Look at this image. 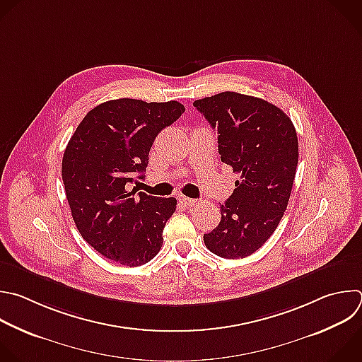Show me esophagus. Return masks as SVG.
<instances>
[{
	"instance_id": "obj_1",
	"label": "esophagus",
	"mask_w": 362,
	"mask_h": 362,
	"mask_svg": "<svg viewBox=\"0 0 362 362\" xmlns=\"http://www.w3.org/2000/svg\"><path fill=\"white\" fill-rule=\"evenodd\" d=\"M179 200H180V203H183L185 206H194V204H197L199 203V200L197 199H190V197H186V196H183V194H180L179 196Z\"/></svg>"
}]
</instances>
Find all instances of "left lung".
<instances>
[{
    "label": "left lung",
    "mask_w": 362,
    "mask_h": 362,
    "mask_svg": "<svg viewBox=\"0 0 362 362\" xmlns=\"http://www.w3.org/2000/svg\"><path fill=\"white\" fill-rule=\"evenodd\" d=\"M193 105L217 131L221 162L240 175L204 245L223 259H245L267 242L287 209L298 163L296 128L276 105L243 93L227 90Z\"/></svg>",
    "instance_id": "8db88e82"
}]
</instances>
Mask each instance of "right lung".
I'll list each match as a JSON object with an SVG mask.
<instances>
[{"label": "right lung", "instance_id": "add662e5", "mask_svg": "<svg viewBox=\"0 0 362 362\" xmlns=\"http://www.w3.org/2000/svg\"><path fill=\"white\" fill-rule=\"evenodd\" d=\"M185 112L176 100L113 99L86 113L68 142L62 180L81 235L103 257L128 267L151 262L163 243L175 197L131 189L144 177L162 129Z\"/></svg>", "mask_w": 362, "mask_h": 362}]
</instances>
